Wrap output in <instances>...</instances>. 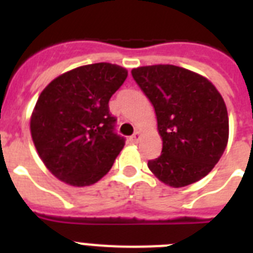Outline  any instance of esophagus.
I'll use <instances>...</instances> for the list:
<instances>
[{"mask_svg": "<svg viewBox=\"0 0 253 253\" xmlns=\"http://www.w3.org/2000/svg\"><path fill=\"white\" fill-rule=\"evenodd\" d=\"M140 136H142V135H140V132H139V131H135L134 135H131V136H130V142L131 143L139 142V139H140Z\"/></svg>", "mask_w": 253, "mask_h": 253, "instance_id": "obj_1", "label": "esophagus"}]
</instances>
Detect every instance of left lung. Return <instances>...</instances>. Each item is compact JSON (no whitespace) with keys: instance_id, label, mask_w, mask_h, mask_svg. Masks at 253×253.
<instances>
[{"instance_id":"left-lung-1","label":"left lung","mask_w":253,"mask_h":253,"mask_svg":"<svg viewBox=\"0 0 253 253\" xmlns=\"http://www.w3.org/2000/svg\"><path fill=\"white\" fill-rule=\"evenodd\" d=\"M131 75L156 113L162 155L148 162L159 180L182 188L204 178L228 142L227 107L198 73L170 64L139 67Z\"/></svg>"}]
</instances>
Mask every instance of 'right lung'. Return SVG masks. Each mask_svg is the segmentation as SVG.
<instances>
[{"instance_id": "right-lung-1", "label": "right lung", "mask_w": 253, "mask_h": 253, "mask_svg": "<svg viewBox=\"0 0 253 253\" xmlns=\"http://www.w3.org/2000/svg\"><path fill=\"white\" fill-rule=\"evenodd\" d=\"M126 77L121 65L95 63L63 73L43 89L30 131L39 158L56 178L89 186L110 170L125 138L114 132L109 99Z\"/></svg>"}]
</instances>
